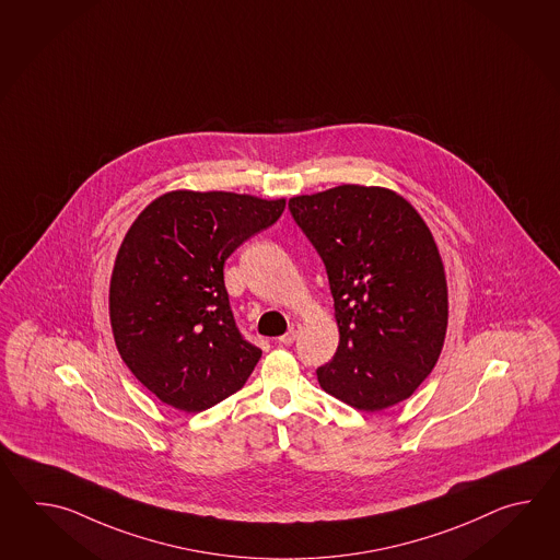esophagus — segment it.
Returning a JSON list of instances; mask_svg holds the SVG:
<instances>
[{
  "label": "esophagus",
  "instance_id": "34e87169",
  "mask_svg": "<svg viewBox=\"0 0 560 560\" xmlns=\"http://www.w3.org/2000/svg\"><path fill=\"white\" fill-rule=\"evenodd\" d=\"M298 332H300V324H292L290 330H288L284 336L278 338V342H280V345H292L298 338Z\"/></svg>",
  "mask_w": 560,
  "mask_h": 560
}]
</instances>
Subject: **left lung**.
<instances>
[{
	"mask_svg": "<svg viewBox=\"0 0 560 560\" xmlns=\"http://www.w3.org/2000/svg\"><path fill=\"white\" fill-rule=\"evenodd\" d=\"M298 226L320 254L340 342L316 370L322 388L378 412L410 398L439 362L448 326L444 264L400 194L342 184L294 196Z\"/></svg>",
	"mask_w": 560,
	"mask_h": 560,
	"instance_id": "left-lung-1",
	"label": "left lung"
}]
</instances>
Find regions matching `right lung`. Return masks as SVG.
<instances>
[{"label": "right lung", "mask_w": 560, "mask_h": 560, "mask_svg": "<svg viewBox=\"0 0 560 560\" xmlns=\"http://www.w3.org/2000/svg\"><path fill=\"white\" fill-rule=\"evenodd\" d=\"M284 208V198L174 190L133 220L109 280V322L119 357L164 405L202 412L248 381L262 350L234 322L224 262Z\"/></svg>", "instance_id": "obj_1"}]
</instances>
